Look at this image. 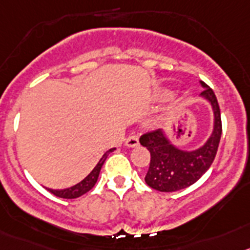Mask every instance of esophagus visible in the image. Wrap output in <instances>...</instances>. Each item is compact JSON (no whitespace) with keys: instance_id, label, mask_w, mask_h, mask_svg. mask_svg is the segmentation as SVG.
Masks as SVG:
<instances>
[{"instance_id":"34e87169","label":"esophagus","mask_w":250,"mask_h":250,"mask_svg":"<svg viewBox=\"0 0 250 250\" xmlns=\"http://www.w3.org/2000/svg\"><path fill=\"white\" fill-rule=\"evenodd\" d=\"M125 147L128 148H134L139 145V139L137 136H129L127 139H125Z\"/></svg>"}]
</instances>
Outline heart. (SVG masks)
<instances>
[{"label":"heart","instance_id":"b5f03b06","mask_svg":"<svg viewBox=\"0 0 250 250\" xmlns=\"http://www.w3.org/2000/svg\"><path fill=\"white\" fill-rule=\"evenodd\" d=\"M161 97H164V94H161Z\"/></svg>","mask_w":250,"mask_h":250}]
</instances>
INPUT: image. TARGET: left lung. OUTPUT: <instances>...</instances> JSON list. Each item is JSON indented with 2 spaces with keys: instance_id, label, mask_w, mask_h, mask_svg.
<instances>
[{
  "instance_id": "1",
  "label": "left lung",
  "mask_w": 250,
  "mask_h": 250,
  "mask_svg": "<svg viewBox=\"0 0 250 250\" xmlns=\"http://www.w3.org/2000/svg\"><path fill=\"white\" fill-rule=\"evenodd\" d=\"M204 89L199 97L210 104L213 111V129L204 145L192 150L174 146L163 129L146 133L139 143L150 152L149 169L146 183L159 192H177L194 184L209 169L217 154L222 136V121L217 97L212 88L199 81Z\"/></svg>"
}]
</instances>
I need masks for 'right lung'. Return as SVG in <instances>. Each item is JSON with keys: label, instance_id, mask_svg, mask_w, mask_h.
I'll list each match as a JSON object with an SVG mask.
<instances>
[{"label": "right lung", "instance_id": "right-lung-1", "mask_svg": "<svg viewBox=\"0 0 250 250\" xmlns=\"http://www.w3.org/2000/svg\"><path fill=\"white\" fill-rule=\"evenodd\" d=\"M113 150H116V148H111V149L107 150V152L102 156V158L98 161V163L96 164V167L91 170V173L87 175L86 178L82 179L80 183L76 184V186L69 187V188H66V189H51V188H47V189L52 193V194H55L56 197L64 198V199H73V198L81 197V195H83L84 193L88 192V190H91L94 187V184L97 183L101 168H102L103 163H104V161L107 159L109 153L113 152Z\"/></svg>", "mask_w": 250, "mask_h": 250}]
</instances>
